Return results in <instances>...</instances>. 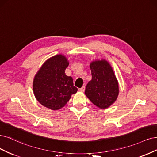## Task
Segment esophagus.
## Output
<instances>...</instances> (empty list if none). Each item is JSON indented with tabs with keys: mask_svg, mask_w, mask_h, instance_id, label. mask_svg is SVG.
Segmentation results:
<instances>
[{
	"mask_svg": "<svg viewBox=\"0 0 157 157\" xmlns=\"http://www.w3.org/2000/svg\"><path fill=\"white\" fill-rule=\"evenodd\" d=\"M85 89V86H83L82 88L79 89V90H80V91H82V92H84Z\"/></svg>",
	"mask_w": 157,
	"mask_h": 157,
	"instance_id": "1",
	"label": "esophagus"
}]
</instances>
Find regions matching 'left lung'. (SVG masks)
<instances>
[{"label": "left lung", "mask_w": 157, "mask_h": 157, "mask_svg": "<svg viewBox=\"0 0 157 157\" xmlns=\"http://www.w3.org/2000/svg\"><path fill=\"white\" fill-rule=\"evenodd\" d=\"M92 79L85 88V95L97 107L105 109L117 98L119 85L113 70L105 60L90 63Z\"/></svg>", "instance_id": "1"}]
</instances>
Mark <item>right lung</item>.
<instances>
[{
	"label": "right lung",
	"instance_id": "add662e5",
	"mask_svg": "<svg viewBox=\"0 0 157 157\" xmlns=\"http://www.w3.org/2000/svg\"><path fill=\"white\" fill-rule=\"evenodd\" d=\"M67 59L57 55L44 63L33 82V90L38 102L45 107L57 110L67 104L77 92L72 77L65 74Z\"/></svg>",
	"mask_w": 157,
	"mask_h": 157
}]
</instances>
